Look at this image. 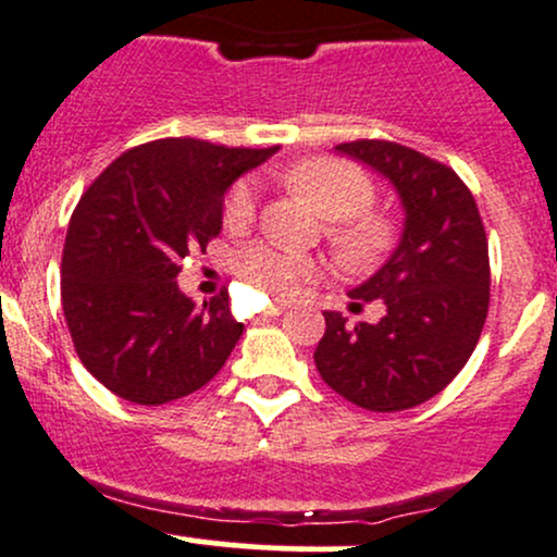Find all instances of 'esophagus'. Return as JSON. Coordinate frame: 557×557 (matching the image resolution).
Listing matches in <instances>:
<instances>
[{
    "label": "esophagus",
    "instance_id": "34e87169",
    "mask_svg": "<svg viewBox=\"0 0 557 557\" xmlns=\"http://www.w3.org/2000/svg\"><path fill=\"white\" fill-rule=\"evenodd\" d=\"M285 309H287V304H274V306H270V309L264 311V317H277V314H283Z\"/></svg>",
    "mask_w": 557,
    "mask_h": 557
}]
</instances>
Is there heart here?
I'll return each instance as SVG.
<instances>
[{
  "instance_id": "heart-1",
  "label": "heart",
  "mask_w": 557,
  "mask_h": 557,
  "mask_svg": "<svg viewBox=\"0 0 557 557\" xmlns=\"http://www.w3.org/2000/svg\"><path fill=\"white\" fill-rule=\"evenodd\" d=\"M285 183L300 196L309 198L324 220H332L330 235L345 259L367 261L376 257L389 240L385 216L369 214L374 185L356 164L335 157H311L293 164L285 172ZM225 225L230 230H246L257 216V185L238 181L225 198ZM235 272L243 283L272 298H290L311 280L322 274V264L309 253L287 251V248L259 246L246 248L235 259Z\"/></svg>"
}]
</instances>
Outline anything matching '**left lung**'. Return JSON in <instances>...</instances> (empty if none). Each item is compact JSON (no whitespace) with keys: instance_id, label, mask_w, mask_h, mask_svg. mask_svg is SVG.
Instances as JSON below:
<instances>
[{"instance_id":"obj_1","label":"left lung","mask_w":557,"mask_h":557,"mask_svg":"<svg viewBox=\"0 0 557 557\" xmlns=\"http://www.w3.org/2000/svg\"><path fill=\"white\" fill-rule=\"evenodd\" d=\"M337 154L393 185L403 233L385 264L348 293L354 306L380 300L376 324L324 311L314 350L319 374L367 411H403L445 389L474 354L490 306L487 235L476 201L445 164L393 144L354 140Z\"/></svg>"}]
</instances>
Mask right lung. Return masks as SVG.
<instances>
[{
    "label": "right lung",
    "mask_w": 557,
    "mask_h": 557,
    "mask_svg": "<svg viewBox=\"0 0 557 557\" xmlns=\"http://www.w3.org/2000/svg\"><path fill=\"white\" fill-rule=\"evenodd\" d=\"M277 151L151 140L81 196L62 251V311L83 367L114 395L162 406L225 367L243 335L227 290L198 309L175 277L190 248L220 235L230 185Z\"/></svg>",
    "instance_id": "obj_1"
}]
</instances>
